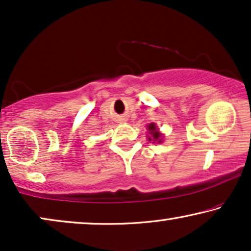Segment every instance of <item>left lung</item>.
<instances>
[{
    "label": "left lung",
    "instance_id": "1",
    "mask_svg": "<svg viewBox=\"0 0 251 251\" xmlns=\"http://www.w3.org/2000/svg\"><path fill=\"white\" fill-rule=\"evenodd\" d=\"M149 130H150L151 135H152V138H153L154 142H155V140H160L161 135L159 133V131H157L156 126H154V123H151V125L149 126ZM152 138H150V140L152 139Z\"/></svg>",
    "mask_w": 251,
    "mask_h": 251
}]
</instances>
